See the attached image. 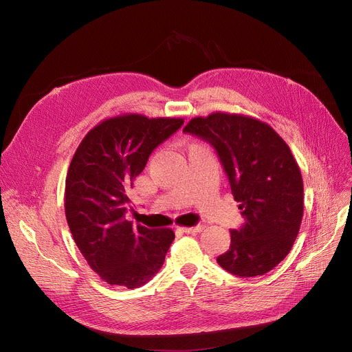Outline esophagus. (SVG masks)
Here are the masks:
<instances>
[{"label":"esophagus","instance_id":"obj_1","mask_svg":"<svg viewBox=\"0 0 352 352\" xmlns=\"http://www.w3.org/2000/svg\"><path fill=\"white\" fill-rule=\"evenodd\" d=\"M204 230V226H195V227H182L181 231L186 234H198Z\"/></svg>","mask_w":352,"mask_h":352}]
</instances>
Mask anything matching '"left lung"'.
Masks as SVG:
<instances>
[{
    "label": "left lung",
    "instance_id": "8db88e82",
    "mask_svg": "<svg viewBox=\"0 0 352 352\" xmlns=\"http://www.w3.org/2000/svg\"><path fill=\"white\" fill-rule=\"evenodd\" d=\"M184 133L215 148L245 218L217 263L236 276L267 274L291 251L304 214L302 177L289 146L267 122L221 111L192 118Z\"/></svg>",
    "mask_w": 352,
    "mask_h": 352
}]
</instances>
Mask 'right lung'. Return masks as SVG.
<instances>
[{"label":"right lung","mask_w":352,"mask_h":352,"mask_svg":"<svg viewBox=\"0 0 352 352\" xmlns=\"http://www.w3.org/2000/svg\"><path fill=\"white\" fill-rule=\"evenodd\" d=\"M182 118L141 114L111 117L89 129L65 179V217L88 265L109 285L138 288L164 264L174 241L170 228L150 230L126 221L128 191L154 148Z\"/></svg>","instance_id":"obj_1"}]
</instances>
